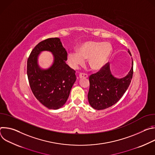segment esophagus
<instances>
[{
    "label": "esophagus",
    "mask_w": 155,
    "mask_h": 155,
    "mask_svg": "<svg viewBox=\"0 0 155 155\" xmlns=\"http://www.w3.org/2000/svg\"><path fill=\"white\" fill-rule=\"evenodd\" d=\"M87 75L84 74V73H80L79 75V78H87Z\"/></svg>",
    "instance_id": "obj_1"
}]
</instances>
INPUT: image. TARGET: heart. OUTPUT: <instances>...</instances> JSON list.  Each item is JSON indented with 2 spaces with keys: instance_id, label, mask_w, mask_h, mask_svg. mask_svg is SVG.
I'll return each instance as SVG.
<instances>
[{
  "instance_id": "obj_1",
  "label": "heart",
  "mask_w": 155,
  "mask_h": 155,
  "mask_svg": "<svg viewBox=\"0 0 155 155\" xmlns=\"http://www.w3.org/2000/svg\"><path fill=\"white\" fill-rule=\"evenodd\" d=\"M112 51V45L108 42L87 41L83 43L78 51H70L68 61L71 67L77 69L88 59V64L93 71L100 70L107 62Z\"/></svg>"
}]
</instances>
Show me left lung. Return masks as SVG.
Instances as JSON below:
<instances>
[{
    "label": "left lung",
    "instance_id": "8db88e82",
    "mask_svg": "<svg viewBox=\"0 0 155 155\" xmlns=\"http://www.w3.org/2000/svg\"><path fill=\"white\" fill-rule=\"evenodd\" d=\"M129 53L130 54L128 50ZM133 75V61L129 74L122 78H116L110 73L107 62L96 73L89 77L90 90L87 99L96 110H104L115 104L128 88Z\"/></svg>",
    "mask_w": 155,
    "mask_h": 155
}]
</instances>
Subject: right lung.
I'll return each instance as SVG.
<instances>
[{
    "mask_svg": "<svg viewBox=\"0 0 155 155\" xmlns=\"http://www.w3.org/2000/svg\"><path fill=\"white\" fill-rule=\"evenodd\" d=\"M42 51H50L54 55V63L47 70H41L37 64L38 55ZM67 59L68 53L57 37L38 43L28 59L31 89L37 99L49 109L56 110L65 104L76 80L75 71L65 62Z\"/></svg>",
    "mask_w": 155,
    "mask_h": 155,
    "instance_id": "obj_1",
    "label": "right lung"
}]
</instances>
